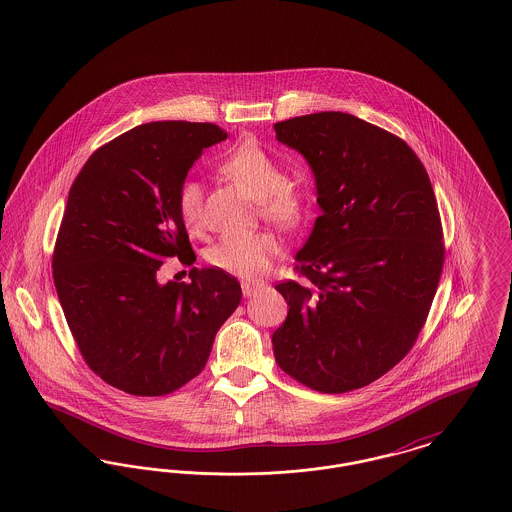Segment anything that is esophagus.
Wrapping results in <instances>:
<instances>
[{
    "label": "esophagus",
    "instance_id": "1",
    "mask_svg": "<svg viewBox=\"0 0 512 512\" xmlns=\"http://www.w3.org/2000/svg\"><path fill=\"white\" fill-rule=\"evenodd\" d=\"M261 288H263L261 284H251V282H244V284H242V292H244V297H253V295L259 292Z\"/></svg>",
    "mask_w": 512,
    "mask_h": 512
}]
</instances>
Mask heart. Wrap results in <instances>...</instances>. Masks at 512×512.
Wrapping results in <instances>:
<instances>
[{"label":"heart","instance_id":"1","mask_svg":"<svg viewBox=\"0 0 512 512\" xmlns=\"http://www.w3.org/2000/svg\"><path fill=\"white\" fill-rule=\"evenodd\" d=\"M220 172L257 199L263 219L295 230L311 215V194L297 182L286 180L280 163L263 147L244 142L234 147L220 163ZM176 209L188 232L203 224V195L195 180H184L176 192ZM276 238L265 232L226 234L205 251V261L224 274L257 280L265 276L270 261L278 255Z\"/></svg>","mask_w":512,"mask_h":512}]
</instances>
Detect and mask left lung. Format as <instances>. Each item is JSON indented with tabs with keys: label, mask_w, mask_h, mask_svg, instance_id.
<instances>
[{
	"label": "left lung",
	"mask_w": 512,
	"mask_h": 512,
	"mask_svg": "<svg viewBox=\"0 0 512 512\" xmlns=\"http://www.w3.org/2000/svg\"><path fill=\"white\" fill-rule=\"evenodd\" d=\"M305 155L322 215L297 253L290 305L272 334L278 366L320 393L372 384L405 359L443 270L438 201L405 140L340 111L274 124Z\"/></svg>",
	"instance_id": "left-lung-1"
}]
</instances>
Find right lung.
<instances>
[{
  "mask_svg": "<svg viewBox=\"0 0 512 512\" xmlns=\"http://www.w3.org/2000/svg\"><path fill=\"white\" fill-rule=\"evenodd\" d=\"M222 140L211 122L140 124L98 147L71 186L53 282L82 359L117 390L159 397L186 386L242 301L240 282L217 268L157 282L167 259L195 261L176 192Z\"/></svg>",
  "mask_w": 512,
  "mask_h": 512,
  "instance_id": "1",
  "label": "right lung"
}]
</instances>
